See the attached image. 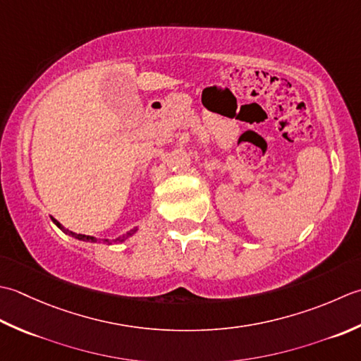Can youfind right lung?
<instances>
[{
	"instance_id": "obj_1",
	"label": "right lung",
	"mask_w": 361,
	"mask_h": 361,
	"mask_svg": "<svg viewBox=\"0 0 361 361\" xmlns=\"http://www.w3.org/2000/svg\"><path fill=\"white\" fill-rule=\"evenodd\" d=\"M53 221H54V224L59 227V229H61L63 233H67V235H71V237H75V238H78V240H82V241H97V238L94 237H90V235H82V233H75V232H71V231H68V229H65V227L57 221V219H54L53 218ZM138 229L135 227V229H132V231H129L128 233H124L123 237H120V238H116L118 241H124L126 238H129V237H132V235H134L135 232H137ZM106 241H109V240H106Z\"/></svg>"
}]
</instances>
